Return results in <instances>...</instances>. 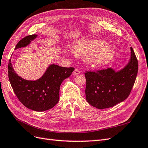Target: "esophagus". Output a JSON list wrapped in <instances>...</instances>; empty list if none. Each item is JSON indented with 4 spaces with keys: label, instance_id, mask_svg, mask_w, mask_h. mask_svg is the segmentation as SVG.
Wrapping results in <instances>:
<instances>
[{
    "label": "esophagus",
    "instance_id": "34e87169",
    "mask_svg": "<svg viewBox=\"0 0 148 148\" xmlns=\"http://www.w3.org/2000/svg\"><path fill=\"white\" fill-rule=\"evenodd\" d=\"M80 73H81V71H80L78 69H76L74 71H73V75H78V74H79Z\"/></svg>",
    "mask_w": 148,
    "mask_h": 148
}]
</instances>
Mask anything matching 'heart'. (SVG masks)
Instances as JSON below:
<instances>
[{
	"label": "heart",
	"mask_w": 148,
	"mask_h": 148,
	"mask_svg": "<svg viewBox=\"0 0 148 148\" xmlns=\"http://www.w3.org/2000/svg\"><path fill=\"white\" fill-rule=\"evenodd\" d=\"M71 51L78 57H87L89 63L95 67L108 64L114 56V49L110 46L101 40L94 39L79 41Z\"/></svg>",
	"instance_id": "obj_1"
}]
</instances>
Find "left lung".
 <instances>
[{"label": "left lung", "mask_w": 148, "mask_h": 148, "mask_svg": "<svg viewBox=\"0 0 148 148\" xmlns=\"http://www.w3.org/2000/svg\"><path fill=\"white\" fill-rule=\"evenodd\" d=\"M131 57L123 69L115 71L107 68L84 73L86 85V99L89 104L103 109L113 107L125 100L135 82L138 63L131 47Z\"/></svg>", "instance_id": "1"}]
</instances>
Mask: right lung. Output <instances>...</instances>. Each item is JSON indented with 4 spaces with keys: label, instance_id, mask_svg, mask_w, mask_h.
Here are the masks:
<instances>
[{
    "label": "right lung",
    "instance_id": "1",
    "mask_svg": "<svg viewBox=\"0 0 148 148\" xmlns=\"http://www.w3.org/2000/svg\"><path fill=\"white\" fill-rule=\"evenodd\" d=\"M36 37V34H32L23 38L15 49L26 47ZM74 70L73 67L66 68L52 64L42 77L36 81H29L15 73L10 59L8 65L9 81L18 99L26 107L38 112L49 110L57 104L59 100L60 84Z\"/></svg>",
    "mask_w": 148,
    "mask_h": 148
}]
</instances>
